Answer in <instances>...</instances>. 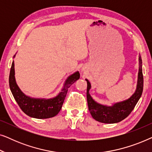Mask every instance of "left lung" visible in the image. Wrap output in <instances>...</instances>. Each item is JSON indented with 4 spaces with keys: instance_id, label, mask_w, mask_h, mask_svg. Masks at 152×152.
<instances>
[{
    "instance_id": "8db88e82",
    "label": "left lung",
    "mask_w": 152,
    "mask_h": 152,
    "mask_svg": "<svg viewBox=\"0 0 152 152\" xmlns=\"http://www.w3.org/2000/svg\"><path fill=\"white\" fill-rule=\"evenodd\" d=\"M86 81L87 82V102H88V110L92 117L95 120L102 123L113 124L122 121L132 113L142 95L143 90V75L142 59L140 55L139 56V70L136 90L132 97L126 100L113 104V105L111 107L100 104L96 102L89 94V90L91 87V83L86 79Z\"/></svg>"
}]
</instances>
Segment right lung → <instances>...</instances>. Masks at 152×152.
<instances>
[{
    "mask_svg": "<svg viewBox=\"0 0 152 152\" xmlns=\"http://www.w3.org/2000/svg\"><path fill=\"white\" fill-rule=\"evenodd\" d=\"M14 57L15 55L14 56ZM14 75L15 71L13 61L9 77L10 90L20 109L26 115L37 119H45L57 115L61 109L68 88L79 80L80 77V72L78 71L75 72L67 78L63 88L58 95L50 99H40L32 98L25 95L16 84Z\"/></svg>",
    "mask_w": 152,
    "mask_h": 152,
    "instance_id": "obj_1",
    "label": "right lung"
}]
</instances>
